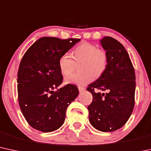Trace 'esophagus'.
Segmentation results:
<instances>
[{
	"mask_svg": "<svg viewBox=\"0 0 151 151\" xmlns=\"http://www.w3.org/2000/svg\"><path fill=\"white\" fill-rule=\"evenodd\" d=\"M78 89H79V92H84V91L85 90V88H84V87H78Z\"/></svg>",
	"mask_w": 151,
	"mask_h": 151,
	"instance_id": "1",
	"label": "esophagus"
}]
</instances>
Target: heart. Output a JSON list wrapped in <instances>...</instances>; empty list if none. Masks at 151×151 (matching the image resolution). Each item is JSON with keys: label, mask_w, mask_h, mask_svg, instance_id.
<instances>
[{"label": "heart", "mask_w": 151, "mask_h": 151, "mask_svg": "<svg viewBox=\"0 0 151 151\" xmlns=\"http://www.w3.org/2000/svg\"><path fill=\"white\" fill-rule=\"evenodd\" d=\"M72 58H71L70 57ZM108 62L107 52L90 43H82L71 51V57L63 54L59 59V67L63 76L74 72L78 64L79 72L65 79L66 84L83 86L98 78L105 72Z\"/></svg>", "instance_id": "b5f03b06"}]
</instances>
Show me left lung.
Segmentation results:
<instances>
[{
	"mask_svg": "<svg viewBox=\"0 0 151 151\" xmlns=\"http://www.w3.org/2000/svg\"><path fill=\"white\" fill-rule=\"evenodd\" d=\"M108 57L105 72L87 89L93 97L87 107L91 125L102 132L118 130L126 123L135 105V74L125 47L110 36L100 40ZM94 89L107 90L105 95Z\"/></svg>",
	"mask_w": 151,
	"mask_h": 151,
	"instance_id": "1",
	"label": "left lung"
}]
</instances>
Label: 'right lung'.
Masks as SVG:
<instances>
[{"mask_svg": "<svg viewBox=\"0 0 151 151\" xmlns=\"http://www.w3.org/2000/svg\"><path fill=\"white\" fill-rule=\"evenodd\" d=\"M80 41L42 37L26 51L18 72V96L23 115L33 128L54 131L64 123L68 106L78 96L77 87L62 83L59 59Z\"/></svg>", "mask_w": 151, "mask_h": 151, "instance_id": "1", "label": "right lung"}]
</instances>
